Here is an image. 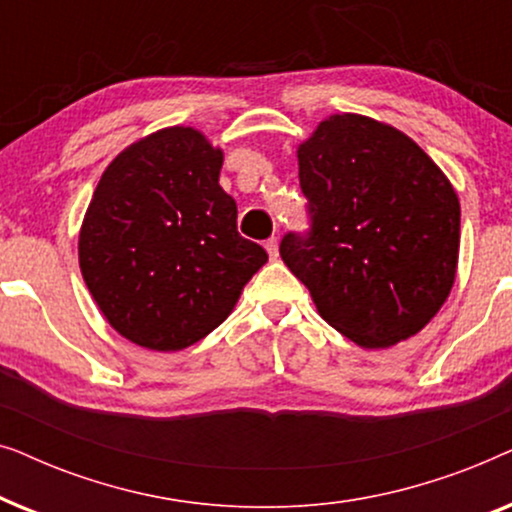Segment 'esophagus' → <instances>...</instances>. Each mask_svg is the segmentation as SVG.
Returning <instances> with one entry per match:
<instances>
[{"label": "esophagus", "mask_w": 512, "mask_h": 512, "mask_svg": "<svg viewBox=\"0 0 512 512\" xmlns=\"http://www.w3.org/2000/svg\"><path fill=\"white\" fill-rule=\"evenodd\" d=\"M265 249H268L270 258H277L279 256V240H277V237H270V240L265 242Z\"/></svg>", "instance_id": "1"}]
</instances>
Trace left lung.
Returning <instances> with one entry per match:
<instances>
[{
	"mask_svg": "<svg viewBox=\"0 0 512 512\" xmlns=\"http://www.w3.org/2000/svg\"><path fill=\"white\" fill-rule=\"evenodd\" d=\"M310 230L279 254L321 317L366 349L422 331L450 296L461 209L440 167L401 130L335 114L298 146Z\"/></svg>",
	"mask_w": 512,
	"mask_h": 512,
	"instance_id": "1",
	"label": "left lung"
}]
</instances>
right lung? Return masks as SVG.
<instances>
[{
	"label": "right lung",
	"mask_w": 512,
	"mask_h": 512,
	"mask_svg": "<svg viewBox=\"0 0 512 512\" xmlns=\"http://www.w3.org/2000/svg\"><path fill=\"white\" fill-rule=\"evenodd\" d=\"M221 165V149L177 125L118 153L95 188L79 265L109 324L139 347L195 345L268 261L261 244L237 233Z\"/></svg>",
	"instance_id": "add662e5"
}]
</instances>
